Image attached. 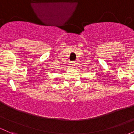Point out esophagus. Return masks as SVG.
Masks as SVG:
<instances>
[{
    "instance_id": "obj_1",
    "label": "esophagus",
    "mask_w": 134,
    "mask_h": 134,
    "mask_svg": "<svg viewBox=\"0 0 134 134\" xmlns=\"http://www.w3.org/2000/svg\"><path fill=\"white\" fill-rule=\"evenodd\" d=\"M74 65H75V62H72V66H74Z\"/></svg>"
}]
</instances>
